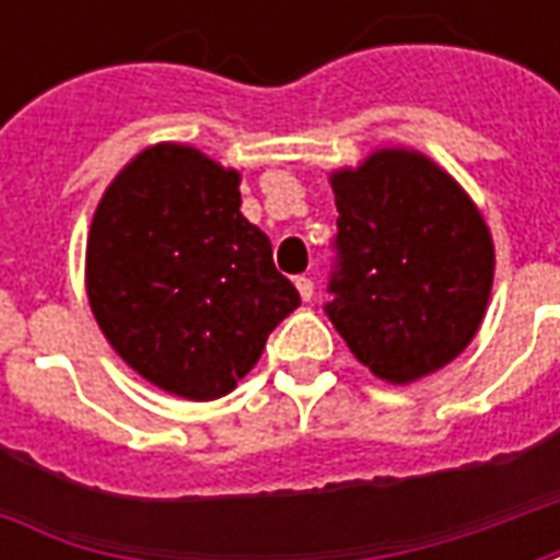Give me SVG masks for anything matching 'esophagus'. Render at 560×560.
I'll list each match as a JSON object with an SVG mask.
<instances>
[{"instance_id":"34e87169","label":"esophagus","mask_w":560,"mask_h":560,"mask_svg":"<svg viewBox=\"0 0 560 560\" xmlns=\"http://www.w3.org/2000/svg\"><path fill=\"white\" fill-rule=\"evenodd\" d=\"M293 284H296V291H300V296H303V303H308L312 296H315V281L305 279V276H296L293 279Z\"/></svg>"}]
</instances>
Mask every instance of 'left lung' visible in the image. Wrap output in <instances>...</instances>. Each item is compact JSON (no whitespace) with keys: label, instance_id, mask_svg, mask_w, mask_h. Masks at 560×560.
<instances>
[{"label":"left lung","instance_id":"8db88e82","mask_svg":"<svg viewBox=\"0 0 560 560\" xmlns=\"http://www.w3.org/2000/svg\"><path fill=\"white\" fill-rule=\"evenodd\" d=\"M339 209L332 327L381 381L405 387L468 348L494 279L477 203L420 149L381 147L329 173Z\"/></svg>","mask_w":560,"mask_h":560}]
</instances>
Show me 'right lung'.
<instances>
[{"mask_svg":"<svg viewBox=\"0 0 560 560\" xmlns=\"http://www.w3.org/2000/svg\"><path fill=\"white\" fill-rule=\"evenodd\" d=\"M240 171L188 143L140 149L104 188L86 236V296L143 381L188 401L243 381L300 293L240 212Z\"/></svg>","mask_w":560,"mask_h":560,"instance_id":"right-lung-1","label":"right lung"}]
</instances>
